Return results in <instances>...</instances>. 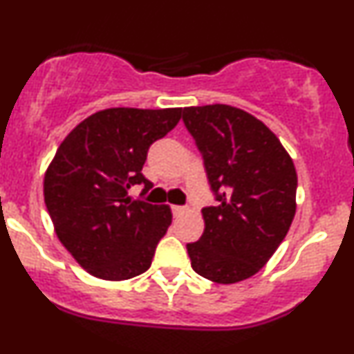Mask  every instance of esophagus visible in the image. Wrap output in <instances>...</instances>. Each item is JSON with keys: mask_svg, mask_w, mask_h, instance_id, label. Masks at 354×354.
<instances>
[{"mask_svg": "<svg viewBox=\"0 0 354 354\" xmlns=\"http://www.w3.org/2000/svg\"><path fill=\"white\" fill-rule=\"evenodd\" d=\"M173 214L176 215V217H180V215H183L185 212H187V207H181V205H173Z\"/></svg>", "mask_w": 354, "mask_h": 354, "instance_id": "34e87169", "label": "esophagus"}]
</instances>
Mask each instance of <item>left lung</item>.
<instances>
[{
	"instance_id": "8db88e82",
	"label": "left lung",
	"mask_w": 354,
	"mask_h": 354,
	"mask_svg": "<svg viewBox=\"0 0 354 354\" xmlns=\"http://www.w3.org/2000/svg\"><path fill=\"white\" fill-rule=\"evenodd\" d=\"M183 122L217 200L202 210V237L187 244L192 268L215 283H237L266 265L292 225L295 166L280 139L236 106H187Z\"/></svg>"
}]
</instances>
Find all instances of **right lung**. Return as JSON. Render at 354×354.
<instances>
[{
  "label": "right lung",
  "instance_id": "right-lung-1",
  "mask_svg": "<svg viewBox=\"0 0 354 354\" xmlns=\"http://www.w3.org/2000/svg\"><path fill=\"white\" fill-rule=\"evenodd\" d=\"M181 109H106L68 133L44 178V200L59 241L89 274L122 281L151 266L171 225V208L132 200L152 183L142 174L152 142L176 127ZM142 192V193H144Z\"/></svg>",
  "mask_w": 354,
  "mask_h": 354
}]
</instances>
